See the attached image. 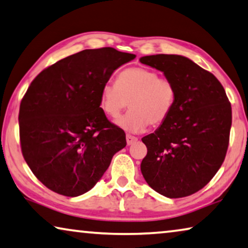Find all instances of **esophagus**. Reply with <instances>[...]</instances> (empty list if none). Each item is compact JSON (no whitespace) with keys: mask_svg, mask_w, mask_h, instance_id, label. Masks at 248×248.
Here are the masks:
<instances>
[{"mask_svg":"<svg viewBox=\"0 0 248 248\" xmlns=\"http://www.w3.org/2000/svg\"><path fill=\"white\" fill-rule=\"evenodd\" d=\"M125 139H127V144L128 145L133 144L137 140H138V138H137V137L131 136V135H127V137H125Z\"/></svg>","mask_w":248,"mask_h":248,"instance_id":"34e87169","label":"esophagus"}]
</instances>
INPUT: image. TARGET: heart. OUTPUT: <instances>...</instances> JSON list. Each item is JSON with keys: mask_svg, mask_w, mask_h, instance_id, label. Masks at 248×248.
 Returning <instances> with one entry per match:
<instances>
[{"mask_svg": "<svg viewBox=\"0 0 248 248\" xmlns=\"http://www.w3.org/2000/svg\"><path fill=\"white\" fill-rule=\"evenodd\" d=\"M128 101L130 110L115 123L124 131L139 133L150 124H162L170 117L176 101L175 84L152 69L125 68L117 75L115 84L103 85L99 107L106 116L117 118Z\"/></svg>", "mask_w": 248, "mask_h": 248, "instance_id": "1", "label": "heart"}]
</instances>
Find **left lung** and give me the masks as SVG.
Masks as SVG:
<instances>
[{"instance_id": "obj_1", "label": "left lung", "mask_w": 248, "mask_h": 248, "mask_svg": "<svg viewBox=\"0 0 248 248\" xmlns=\"http://www.w3.org/2000/svg\"><path fill=\"white\" fill-rule=\"evenodd\" d=\"M140 62L163 72L176 87L170 117L142 138L144 180L170 199L194 194L221 168L230 142L232 107L213 74L180 55L158 54Z\"/></svg>"}]
</instances>
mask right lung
<instances>
[{
	"label": "right lung",
	"instance_id": "add662e5",
	"mask_svg": "<svg viewBox=\"0 0 248 248\" xmlns=\"http://www.w3.org/2000/svg\"><path fill=\"white\" fill-rule=\"evenodd\" d=\"M135 54L112 47L85 49L55 62L31 82L18 113L23 156L34 175L65 196L100 180L125 135L99 107L103 85Z\"/></svg>",
	"mask_w": 248,
	"mask_h": 248
}]
</instances>
